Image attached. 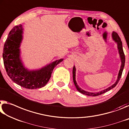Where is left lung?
<instances>
[{
	"label": "left lung",
	"instance_id": "1",
	"mask_svg": "<svg viewBox=\"0 0 129 129\" xmlns=\"http://www.w3.org/2000/svg\"><path fill=\"white\" fill-rule=\"evenodd\" d=\"M111 37H112V39L114 41L117 45V48H118V53H119V58L120 59H121V65L120 66V69H119V73H118V77H117V79L116 80V81L112 85L110 86L108 88H106V89H104L102 91H100L99 92H88L87 91H85L82 89L81 87L78 86V84H77V82L76 81V68L75 66H74L73 69V81L74 83V84L76 88H77V90L79 92H81V93L86 95L88 96H98L100 95L105 93L108 91L110 90L111 89H112L114 87H115L116 85H117V83L119 82L120 78H121V75H122V71H123V70L124 66V63H125V56H124V54L123 52V47H122V41L121 40V38H120L119 35H118V34L117 33L113 31L111 34Z\"/></svg>",
	"mask_w": 129,
	"mask_h": 129
}]
</instances>
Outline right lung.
<instances>
[{
	"instance_id": "add662e5",
	"label": "right lung",
	"mask_w": 129,
	"mask_h": 129,
	"mask_svg": "<svg viewBox=\"0 0 129 129\" xmlns=\"http://www.w3.org/2000/svg\"><path fill=\"white\" fill-rule=\"evenodd\" d=\"M23 31L22 24L14 27L10 31L3 47L4 65L8 75L17 84L28 89L41 88L48 83L54 68L63 59L55 60L38 69H27L21 57Z\"/></svg>"
}]
</instances>
